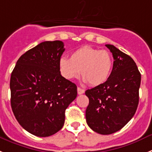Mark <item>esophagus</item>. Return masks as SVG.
Returning a JSON list of instances; mask_svg holds the SVG:
<instances>
[{
  "label": "esophagus",
  "instance_id": "obj_1",
  "mask_svg": "<svg viewBox=\"0 0 152 152\" xmlns=\"http://www.w3.org/2000/svg\"><path fill=\"white\" fill-rule=\"evenodd\" d=\"M84 92H85V90L83 89H81L80 87H78L77 88V92H78V94L79 95H81L83 94V93H84Z\"/></svg>",
  "mask_w": 152,
  "mask_h": 152
}]
</instances>
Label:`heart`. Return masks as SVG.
Returning <instances> with one entry per match:
<instances>
[{"label": "heart", "mask_w": 152, "mask_h": 152, "mask_svg": "<svg viewBox=\"0 0 152 152\" xmlns=\"http://www.w3.org/2000/svg\"><path fill=\"white\" fill-rule=\"evenodd\" d=\"M113 64V57L108 51L85 46L72 52L69 60L62 57L59 61V70L67 80L77 79L81 71L84 82L96 86L109 79Z\"/></svg>", "instance_id": "heart-1"}]
</instances>
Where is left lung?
Returning <instances> with one entry per match:
<instances>
[{"label":"left lung","instance_id":"1","mask_svg":"<svg viewBox=\"0 0 152 152\" xmlns=\"http://www.w3.org/2000/svg\"><path fill=\"white\" fill-rule=\"evenodd\" d=\"M105 47L114 58L113 70L104 83L86 91L89 99L86 118L94 132L110 134L122 129L136 112L141 73L131 56L113 45Z\"/></svg>","mask_w":152,"mask_h":152}]
</instances>
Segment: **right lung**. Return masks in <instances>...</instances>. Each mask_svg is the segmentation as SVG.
<instances>
[{"mask_svg":"<svg viewBox=\"0 0 152 152\" xmlns=\"http://www.w3.org/2000/svg\"><path fill=\"white\" fill-rule=\"evenodd\" d=\"M60 40L42 42L18 60L10 82V105L16 119L28 132L48 137L65 122V110L77 96L76 84L63 77Z\"/></svg>","mask_w":152,"mask_h":152,"instance_id":"1","label":"right lung"}]
</instances>
